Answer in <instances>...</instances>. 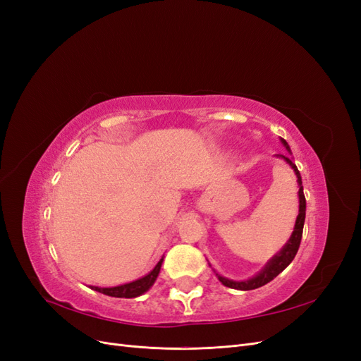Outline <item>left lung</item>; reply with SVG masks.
Segmentation results:
<instances>
[{"label":"left lung","instance_id":"obj_1","mask_svg":"<svg viewBox=\"0 0 361 361\" xmlns=\"http://www.w3.org/2000/svg\"><path fill=\"white\" fill-rule=\"evenodd\" d=\"M283 145L288 147V143L285 140H283ZM285 158V161L289 164V166L293 169L295 174H297L298 178V185H300V191H298V197H300V214L297 216V223H295V228H293V233L290 236V239L288 241V244L283 247V250L280 251L279 255H276L274 257H272L268 265L262 269L259 274L253 279L250 280H245V281H233V280H228L226 277H221L218 276V280H220L224 286L227 288H232V289H239V290H251V289H257L260 286L267 285V283H269L271 280H274L280 272L285 269L290 262L293 260L295 255H297V251L300 248V243H301V236H302V227H304V220H305V197H304V192H302V182H301V174L297 169V166L292 162V159L289 157H283Z\"/></svg>","mask_w":361,"mask_h":361}]
</instances>
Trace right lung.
<instances>
[{
  "label": "right lung",
  "instance_id": "obj_1",
  "mask_svg": "<svg viewBox=\"0 0 361 361\" xmlns=\"http://www.w3.org/2000/svg\"><path fill=\"white\" fill-rule=\"evenodd\" d=\"M161 264H162V259L158 262L157 267L152 269L147 276L141 277L133 283H126V285L122 286H116V288H97V286H92V289L105 293L108 297H116V298H135L138 295L145 293L152 285H154L158 274H159V269H161Z\"/></svg>",
  "mask_w": 361,
  "mask_h": 361
}]
</instances>
